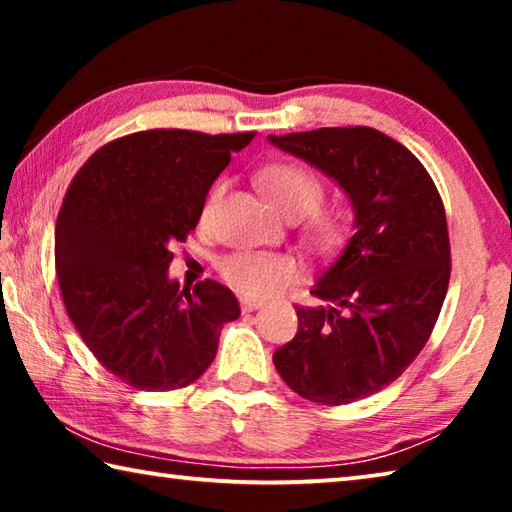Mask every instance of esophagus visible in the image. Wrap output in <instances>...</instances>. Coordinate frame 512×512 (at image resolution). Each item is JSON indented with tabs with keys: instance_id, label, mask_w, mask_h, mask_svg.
I'll return each instance as SVG.
<instances>
[{
	"instance_id": "34e87169",
	"label": "esophagus",
	"mask_w": 512,
	"mask_h": 512,
	"mask_svg": "<svg viewBox=\"0 0 512 512\" xmlns=\"http://www.w3.org/2000/svg\"><path fill=\"white\" fill-rule=\"evenodd\" d=\"M239 302H241V311H244V314H250V311L264 307V300H257V298H250V296H241Z\"/></svg>"
}]
</instances>
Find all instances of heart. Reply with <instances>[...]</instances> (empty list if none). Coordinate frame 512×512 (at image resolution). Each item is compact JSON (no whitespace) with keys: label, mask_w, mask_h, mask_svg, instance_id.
Listing matches in <instances>:
<instances>
[{"label":"heart","mask_w":512,"mask_h":512,"mask_svg":"<svg viewBox=\"0 0 512 512\" xmlns=\"http://www.w3.org/2000/svg\"><path fill=\"white\" fill-rule=\"evenodd\" d=\"M259 185L271 198L273 205L289 219H300L316 212L325 198V187L316 173H311L302 164L277 162L259 173ZM221 187H214L207 196L203 214L212 212L219 201ZM345 223L334 212H316L309 223V237L320 250H332L343 241ZM219 273L230 287L244 291L248 296H268L284 284H289L298 275L296 259L275 253H230L219 259Z\"/></svg>","instance_id":"heart-1"}]
</instances>
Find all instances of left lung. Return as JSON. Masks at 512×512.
Wrapping results in <instances>:
<instances>
[{"label": "left lung", "mask_w": 512, "mask_h": 512, "mask_svg": "<svg viewBox=\"0 0 512 512\" xmlns=\"http://www.w3.org/2000/svg\"><path fill=\"white\" fill-rule=\"evenodd\" d=\"M343 187L354 235L296 305L298 332L273 354L291 391L341 406L379 393L411 366L443 307L452 250L445 205L429 171L368 126L268 135Z\"/></svg>", "instance_id": "1"}]
</instances>
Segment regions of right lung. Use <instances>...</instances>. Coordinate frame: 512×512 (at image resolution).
I'll list each match as a JSON object with an SVG mask.
<instances>
[{
  "label": "right lung",
  "instance_id": "right-lung-1",
  "mask_svg": "<svg viewBox=\"0 0 512 512\" xmlns=\"http://www.w3.org/2000/svg\"><path fill=\"white\" fill-rule=\"evenodd\" d=\"M255 133L153 128L94 151L56 221V277L67 316L103 368L140 391H176L210 368L225 323L239 318L228 287L180 291L171 248L201 219L232 153Z\"/></svg>",
  "mask_w": 512,
  "mask_h": 512
}]
</instances>
